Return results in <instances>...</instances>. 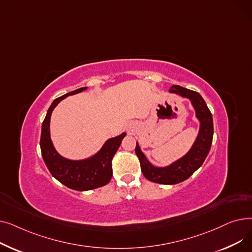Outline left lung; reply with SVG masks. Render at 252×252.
Here are the masks:
<instances>
[{
	"mask_svg": "<svg viewBox=\"0 0 252 252\" xmlns=\"http://www.w3.org/2000/svg\"><path fill=\"white\" fill-rule=\"evenodd\" d=\"M169 93L187 98L191 101L195 109L196 117L200 123V127L191 149L180 159L164 167L154 166L142 152L137 143L135 151L140 160L144 177L151 182L163 185H175L192 176L204 162L210 150L214 137L213 115L199 93L177 85L170 87Z\"/></svg>",
	"mask_w": 252,
	"mask_h": 252,
	"instance_id": "left-lung-1",
	"label": "left lung"
}]
</instances>
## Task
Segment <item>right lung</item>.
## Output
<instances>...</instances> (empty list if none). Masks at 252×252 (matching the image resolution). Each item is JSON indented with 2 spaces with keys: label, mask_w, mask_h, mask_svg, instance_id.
<instances>
[{
  "label": "right lung",
  "mask_w": 252,
  "mask_h": 252,
  "mask_svg": "<svg viewBox=\"0 0 252 252\" xmlns=\"http://www.w3.org/2000/svg\"><path fill=\"white\" fill-rule=\"evenodd\" d=\"M86 90L87 87L77 89L53 101L43 122L39 142L43 159L51 175L66 187L76 191L93 190L110 182L112 178V158L126 135L123 133L107 140L95 155L83 160L67 159L56 151L50 136L51 114L61 100Z\"/></svg>",
  "instance_id": "1"
}]
</instances>
